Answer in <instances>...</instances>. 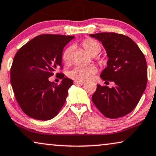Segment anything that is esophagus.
Segmentation results:
<instances>
[{
  "instance_id": "1",
  "label": "esophagus",
  "mask_w": 156,
  "mask_h": 156,
  "mask_svg": "<svg viewBox=\"0 0 156 156\" xmlns=\"http://www.w3.org/2000/svg\"><path fill=\"white\" fill-rule=\"evenodd\" d=\"M74 83H75V84L77 85H82L84 84L85 82H80V81L76 80V81H74Z\"/></svg>"
}]
</instances>
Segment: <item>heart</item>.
I'll use <instances>...</instances> for the list:
<instances>
[{"label": "heart", "instance_id": "heart-1", "mask_svg": "<svg viewBox=\"0 0 156 156\" xmlns=\"http://www.w3.org/2000/svg\"><path fill=\"white\" fill-rule=\"evenodd\" d=\"M81 47L91 56L98 54L101 50V44L99 41L93 39H87L80 44ZM73 47L72 46L67 47L63 51V60L66 63L69 64L73 58ZM95 73V69L93 66H77L70 71L69 76L74 80L84 82L90 79Z\"/></svg>", "mask_w": 156, "mask_h": 156}]
</instances>
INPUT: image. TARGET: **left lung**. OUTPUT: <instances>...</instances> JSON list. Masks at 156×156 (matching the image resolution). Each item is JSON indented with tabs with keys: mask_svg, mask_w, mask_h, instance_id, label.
I'll return each mask as SVG.
<instances>
[{
	"mask_svg": "<svg viewBox=\"0 0 156 156\" xmlns=\"http://www.w3.org/2000/svg\"><path fill=\"white\" fill-rule=\"evenodd\" d=\"M90 36L102 42L108 61L100 77L113 81L115 86L97 85L92 100L103 115L117 119L136 107L147 84V64L144 54L129 37L115 32H101Z\"/></svg>",
	"mask_w": 156,
	"mask_h": 156,
	"instance_id": "obj_1",
	"label": "left lung"
}]
</instances>
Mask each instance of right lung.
Listing matches in <instances>:
<instances>
[{"mask_svg":"<svg viewBox=\"0 0 156 156\" xmlns=\"http://www.w3.org/2000/svg\"><path fill=\"white\" fill-rule=\"evenodd\" d=\"M74 36L41 34L23 46L15 54L10 69V83L15 98L24 112L37 120H49L64 105L73 84L64 78L59 85L49 78L62 69L63 48Z\"/></svg>","mask_w":156,"mask_h":156,"instance_id":"1","label":"right lung"}]
</instances>
